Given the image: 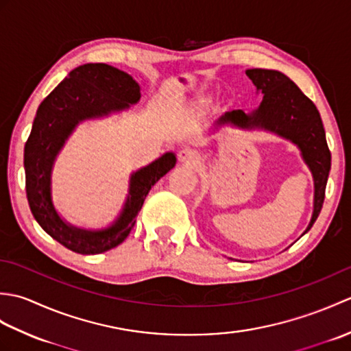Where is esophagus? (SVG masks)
Segmentation results:
<instances>
[{"instance_id":"1","label":"esophagus","mask_w":351,"mask_h":351,"mask_svg":"<svg viewBox=\"0 0 351 351\" xmlns=\"http://www.w3.org/2000/svg\"><path fill=\"white\" fill-rule=\"evenodd\" d=\"M178 156H180V161H193L195 160V154H193V151H190V149H182V151H180V154H178Z\"/></svg>"}]
</instances>
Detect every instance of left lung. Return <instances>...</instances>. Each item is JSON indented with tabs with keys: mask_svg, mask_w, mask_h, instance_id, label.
<instances>
[{
	"mask_svg": "<svg viewBox=\"0 0 351 351\" xmlns=\"http://www.w3.org/2000/svg\"><path fill=\"white\" fill-rule=\"evenodd\" d=\"M245 75L253 81L258 90L264 93L259 108L253 114H245L241 110L229 111L219 119L217 123L270 130L293 140L302 149L303 158L315 180L314 214L306 229L308 232L323 208L326 184L330 171V151L326 141L322 116L315 104L282 72L247 69Z\"/></svg>",
	"mask_w": 351,
	"mask_h": 351,
	"instance_id": "8db88e82",
	"label": "left lung"
}]
</instances>
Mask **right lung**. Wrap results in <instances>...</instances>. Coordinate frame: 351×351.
Segmentation results:
<instances>
[{
	"mask_svg": "<svg viewBox=\"0 0 351 351\" xmlns=\"http://www.w3.org/2000/svg\"><path fill=\"white\" fill-rule=\"evenodd\" d=\"M140 99L131 75L106 63H87L69 72L45 98L24 147L25 191L33 217L56 241L81 255H98L122 244L156 181L175 167L176 156L166 154L131 178L130 197L113 226L101 232L75 229L58 217L51 202L49 176L57 152L80 121L123 110Z\"/></svg>",
	"mask_w": 351,
	"mask_h": 351,
	"instance_id": "right-lung-1",
	"label": "right lung"
}]
</instances>
